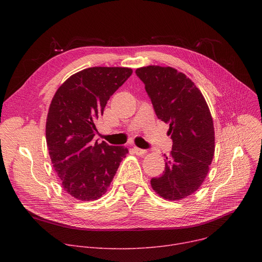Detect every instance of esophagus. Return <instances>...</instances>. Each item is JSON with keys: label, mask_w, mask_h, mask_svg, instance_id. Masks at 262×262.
Listing matches in <instances>:
<instances>
[{"label": "esophagus", "mask_w": 262, "mask_h": 262, "mask_svg": "<svg viewBox=\"0 0 262 262\" xmlns=\"http://www.w3.org/2000/svg\"><path fill=\"white\" fill-rule=\"evenodd\" d=\"M134 150H135V153H136L137 155H144V154L146 153V149L139 148V147H137V146L134 147Z\"/></svg>", "instance_id": "1"}]
</instances>
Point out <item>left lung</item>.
<instances>
[{
	"label": "left lung",
	"instance_id": "8db88e82",
	"mask_svg": "<svg viewBox=\"0 0 262 262\" xmlns=\"http://www.w3.org/2000/svg\"><path fill=\"white\" fill-rule=\"evenodd\" d=\"M136 74L145 86L157 118L169 124L173 141L160 177L150 185L166 200H182L201 187L214 154L213 121L202 92L171 67L148 66Z\"/></svg>",
	"mask_w": 262,
	"mask_h": 262
}]
</instances>
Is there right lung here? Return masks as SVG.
<instances>
[{
	"mask_svg": "<svg viewBox=\"0 0 262 262\" xmlns=\"http://www.w3.org/2000/svg\"><path fill=\"white\" fill-rule=\"evenodd\" d=\"M133 70L93 67L69 77L50 105L46 136L53 167L64 191L79 201L100 199L126 157L125 146L93 140L95 120Z\"/></svg>",
	"mask_w": 262,
	"mask_h": 262,
	"instance_id": "add662e5",
	"label": "right lung"
}]
</instances>
